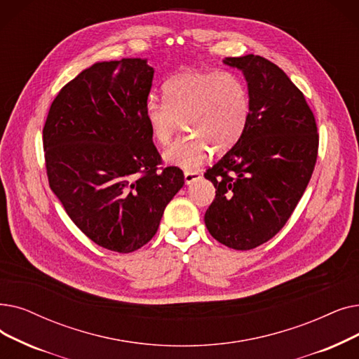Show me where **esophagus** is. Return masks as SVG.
<instances>
[{"instance_id": "esophagus-1", "label": "esophagus", "mask_w": 359, "mask_h": 359, "mask_svg": "<svg viewBox=\"0 0 359 359\" xmlns=\"http://www.w3.org/2000/svg\"><path fill=\"white\" fill-rule=\"evenodd\" d=\"M201 175L198 173V171H184V183L189 184L192 183L194 180H196Z\"/></svg>"}]
</instances>
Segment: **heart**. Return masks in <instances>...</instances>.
<instances>
[{
	"label": "heart",
	"instance_id": "heart-1",
	"mask_svg": "<svg viewBox=\"0 0 359 359\" xmlns=\"http://www.w3.org/2000/svg\"><path fill=\"white\" fill-rule=\"evenodd\" d=\"M165 101L151 98L145 120L158 145H168L183 129L188 135L171 145L164 158L192 170L207 160L211 149L227 152L242 137L249 118V92L241 76L231 72L188 70L164 85Z\"/></svg>",
	"mask_w": 359,
	"mask_h": 359
}]
</instances>
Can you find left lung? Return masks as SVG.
Returning <instances> with one entry per match:
<instances>
[{
	"label": "left lung",
	"mask_w": 359,
	"mask_h": 359,
	"mask_svg": "<svg viewBox=\"0 0 359 359\" xmlns=\"http://www.w3.org/2000/svg\"><path fill=\"white\" fill-rule=\"evenodd\" d=\"M224 63L243 72L251 110L239 142L205 171L215 198L204 220L215 241L249 251L287 223L313 176L320 139L304 93L278 66L254 54Z\"/></svg>",
	"instance_id": "8db88e82"
}]
</instances>
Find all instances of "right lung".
I'll return each instance as SVG.
<instances>
[{"label": "right lung", "instance_id": "right-lung-1", "mask_svg": "<svg viewBox=\"0 0 359 359\" xmlns=\"http://www.w3.org/2000/svg\"><path fill=\"white\" fill-rule=\"evenodd\" d=\"M152 77L141 58L95 63L61 88L42 130L51 191L92 242L120 254L154 238L184 184L145 120Z\"/></svg>", "mask_w": 359, "mask_h": 359}]
</instances>
